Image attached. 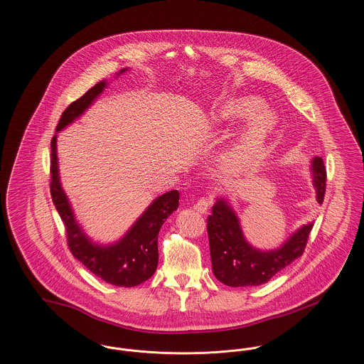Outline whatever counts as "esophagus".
<instances>
[{"mask_svg": "<svg viewBox=\"0 0 364 364\" xmlns=\"http://www.w3.org/2000/svg\"><path fill=\"white\" fill-rule=\"evenodd\" d=\"M211 206V200L208 198H200L196 203H195V210L199 213H206L208 208Z\"/></svg>", "mask_w": 364, "mask_h": 364, "instance_id": "34e87169", "label": "esophagus"}]
</instances>
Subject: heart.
Wrapping results in <instances>:
<instances>
[{
    "label": "heart",
    "instance_id": "b5f03b06",
    "mask_svg": "<svg viewBox=\"0 0 364 364\" xmlns=\"http://www.w3.org/2000/svg\"><path fill=\"white\" fill-rule=\"evenodd\" d=\"M262 106L260 100L248 97L229 101L213 113V122L218 124L237 122L255 114L224 156L223 162L228 171H239L259 158L264 141L276 124L274 114Z\"/></svg>",
    "mask_w": 364,
    "mask_h": 364
}]
</instances>
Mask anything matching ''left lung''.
Here are the masks:
<instances>
[{
    "mask_svg": "<svg viewBox=\"0 0 364 364\" xmlns=\"http://www.w3.org/2000/svg\"><path fill=\"white\" fill-rule=\"evenodd\" d=\"M312 172L316 199L322 203L326 191V169L321 156L312 161ZM312 226L311 223L300 228L281 248L262 252L245 242L236 214L225 200L218 199L208 217L213 273L228 287L262 285L303 255Z\"/></svg>",
    "mask_w": 364,
    "mask_h": 364,
    "instance_id": "1",
    "label": "left lung"
}]
</instances>
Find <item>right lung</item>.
<instances>
[{
  "mask_svg": "<svg viewBox=\"0 0 364 364\" xmlns=\"http://www.w3.org/2000/svg\"><path fill=\"white\" fill-rule=\"evenodd\" d=\"M105 85V82L97 83L85 95L73 101L63 112L55 129H63L79 117L102 92ZM55 141L57 135L53 136L50 143V195L65 226L67 244L72 255L82 262L92 274L102 278L107 284L131 288L147 281L154 274L158 264V232L165 220L177 210L180 199L178 191H169L156 199L120 242L109 247L95 245L87 239L76 224L68 199L60 186Z\"/></svg>",
  "mask_w": 364,
  "mask_h": 364,
  "instance_id": "right-lung-1",
  "label": "right lung"
}]
</instances>
